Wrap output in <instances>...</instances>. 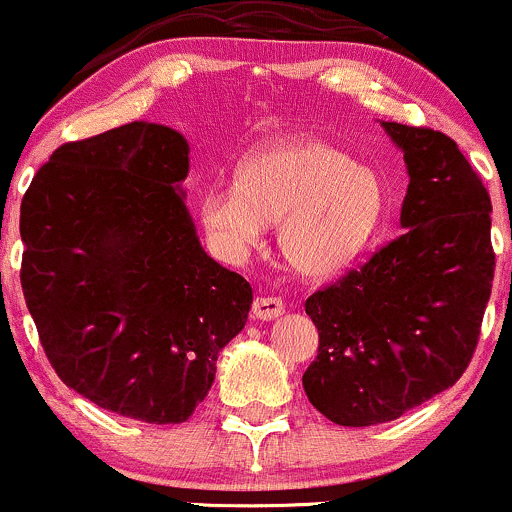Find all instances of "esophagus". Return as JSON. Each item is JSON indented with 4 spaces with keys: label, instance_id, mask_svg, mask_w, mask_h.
Returning a JSON list of instances; mask_svg holds the SVG:
<instances>
[{
    "label": "esophagus",
    "instance_id": "34e87169",
    "mask_svg": "<svg viewBox=\"0 0 512 512\" xmlns=\"http://www.w3.org/2000/svg\"><path fill=\"white\" fill-rule=\"evenodd\" d=\"M251 312H254L256 320H276L278 315H283L285 312V305L280 298H273V295H258L254 300V305H251Z\"/></svg>",
    "mask_w": 512,
    "mask_h": 512
}]
</instances>
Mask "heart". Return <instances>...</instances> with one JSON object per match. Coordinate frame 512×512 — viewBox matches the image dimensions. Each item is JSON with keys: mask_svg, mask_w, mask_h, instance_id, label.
Returning a JSON list of instances; mask_svg holds the SVG:
<instances>
[{"mask_svg": "<svg viewBox=\"0 0 512 512\" xmlns=\"http://www.w3.org/2000/svg\"><path fill=\"white\" fill-rule=\"evenodd\" d=\"M381 185L366 166L317 141L280 144L241 161L236 188H210L202 224L214 249L241 261L278 224L285 263L300 276H334L349 266L378 222Z\"/></svg>", "mask_w": 512, "mask_h": 512, "instance_id": "obj_1", "label": "heart"}]
</instances>
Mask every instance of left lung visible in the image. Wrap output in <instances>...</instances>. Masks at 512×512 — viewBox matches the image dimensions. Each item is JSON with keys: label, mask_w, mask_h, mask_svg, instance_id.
Listing matches in <instances>:
<instances>
[{"label": "left lung", "mask_w": 512, "mask_h": 512, "mask_svg": "<svg viewBox=\"0 0 512 512\" xmlns=\"http://www.w3.org/2000/svg\"><path fill=\"white\" fill-rule=\"evenodd\" d=\"M383 129L410 175L403 232L305 302L320 349L302 386L344 427L398 420L459 381L496 271L491 197L459 146L425 126Z\"/></svg>", "instance_id": "8db88e82"}]
</instances>
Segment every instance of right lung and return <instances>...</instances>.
<instances>
[{"instance_id":"add662e5","label":"right lung","mask_w":512,"mask_h":512,"mask_svg":"<svg viewBox=\"0 0 512 512\" xmlns=\"http://www.w3.org/2000/svg\"><path fill=\"white\" fill-rule=\"evenodd\" d=\"M190 146L131 122L53 151L21 200V288L60 381L178 425L249 317L251 285L205 254L180 188Z\"/></svg>"}]
</instances>
